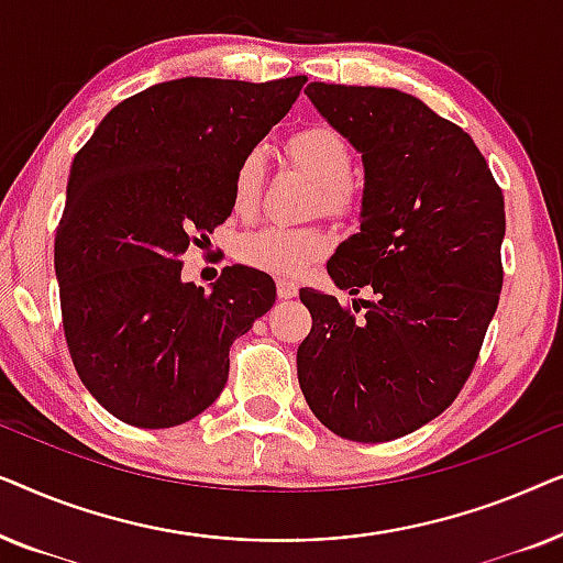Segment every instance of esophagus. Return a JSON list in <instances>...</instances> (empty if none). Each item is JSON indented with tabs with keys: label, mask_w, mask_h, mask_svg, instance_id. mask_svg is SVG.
<instances>
[{
	"label": "esophagus",
	"mask_w": 563,
	"mask_h": 563,
	"mask_svg": "<svg viewBox=\"0 0 563 563\" xmlns=\"http://www.w3.org/2000/svg\"><path fill=\"white\" fill-rule=\"evenodd\" d=\"M299 287L295 282H287V279H279V284H276V295H279V299H291L297 297Z\"/></svg>",
	"instance_id": "1"
}]
</instances>
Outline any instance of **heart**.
Segmentation results:
<instances>
[{
	"instance_id": "heart-1",
	"label": "heart",
	"mask_w": 563,
	"mask_h": 563,
	"mask_svg": "<svg viewBox=\"0 0 563 563\" xmlns=\"http://www.w3.org/2000/svg\"><path fill=\"white\" fill-rule=\"evenodd\" d=\"M287 156L320 187V205L328 214H345L356 205V189L349 181L353 153L343 133L330 125L297 130L287 141ZM264 187V153H245L233 174V212L256 210ZM328 251V235L318 228L268 225L253 230L238 243V256L245 266L276 279H297Z\"/></svg>"
}]
</instances>
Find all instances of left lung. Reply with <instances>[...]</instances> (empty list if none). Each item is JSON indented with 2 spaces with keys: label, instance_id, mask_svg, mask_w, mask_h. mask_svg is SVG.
<instances>
[{
  "label": "left lung",
  "instance_id": "1",
  "mask_svg": "<svg viewBox=\"0 0 563 563\" xmlns=\"http://www.w3.org/2000/svg\"><path fill=\"white\" fill-rule=\"evenodd\" d=\"M305 95L364 161L361 230L328 274L376 297L356 318L299 289L312 314L299 387L335 435L384 443L438 418L479 358L503 291V189L468 133L418 97L322 81Z\"/></svg>",
  "mask_w": 563,
  "mask_h": 563
}]
</instances>
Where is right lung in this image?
<instances>
[{
	"label": "right lung",
	"instance_id": "obj_1",
	"mask_svg": "<svg viewBox=\"0 0 563 563\" xmlns=\"http://www.w3.org/2000/svg\"><path fill=\"white\" fill-rule=\"evenodd\" d=\"M307 76L174 79L112 107L76 153L56 230L68 353L89 395L135 428H174L220 397L230 345L272 310L276 284L225 266L181 282L189 243L233 212V174Z\"/></svg>",
	"mask_w": 563,
	"mask_h": 563
}]
</instances>
